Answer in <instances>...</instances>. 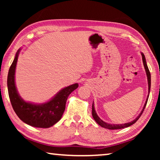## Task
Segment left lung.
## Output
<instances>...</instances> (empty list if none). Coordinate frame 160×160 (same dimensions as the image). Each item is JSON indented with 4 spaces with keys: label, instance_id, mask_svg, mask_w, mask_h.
<instances>
[{
    "label": "left lung",
    "instance_id": "1",
    "mask_svg": "<svg viewBox=\"0 0 160 160\" xmlns=\"http://www.w3.org/2000/svg\"><path fill=\"white\" fill-rule=\"evenodd\" d=\"M142 54V62H143V65H144V67H145V71H146V73H147V77H148V90H149V94H150V86H151V75H150V70L148 69V67L147 66V63H146V61H145V56L143 53ZM148 97L149 95L148 96V98L147 100H146L145 102V104L144 105V107H143V109L141 112V113H140V115L138 116V117L135 119L134 121H131V122H129V123H124V124H109V123H105L104 121H103L102 119H100L99 117L98 116H97V113L95 112V110H94V104H92V116L94 120H95L96 122L99 124V126H101L103 128H107V129H111V130H115V129H121V128H127V127H128L132 125V124L135 123L136 121L138 120L139 118L140 117V116L142 115V113L143 112V111H144L145 108L146 107V104H147V102H148Z\"/></svg>",
    "mask_w": 160,
    "mask_h": 160
}]
</instances>
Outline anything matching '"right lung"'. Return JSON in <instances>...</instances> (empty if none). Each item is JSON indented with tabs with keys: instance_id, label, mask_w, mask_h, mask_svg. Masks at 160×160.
<instances>
[{
	"instance_id": "obj_1",
	"label": "right lung",
	"mask_w": 160,
	"mask_h": 160,
	"mask_svg": "<svg viewBox=\"0 0 160 160\" xmlns=\"http://www.w3.org/2000/svg\"><path fill=\"white\" fill-rule=\"evenodd\" d=\"M19 52L20 50L16 53L8 75V90L12 107L18 117L25 123L37 128H49L61 118L66 109L68 97L78 88V84L66 87L45 104L37 105L25 102L19 96L15 84V72Z\"/></svg>"
}]
</instances>
